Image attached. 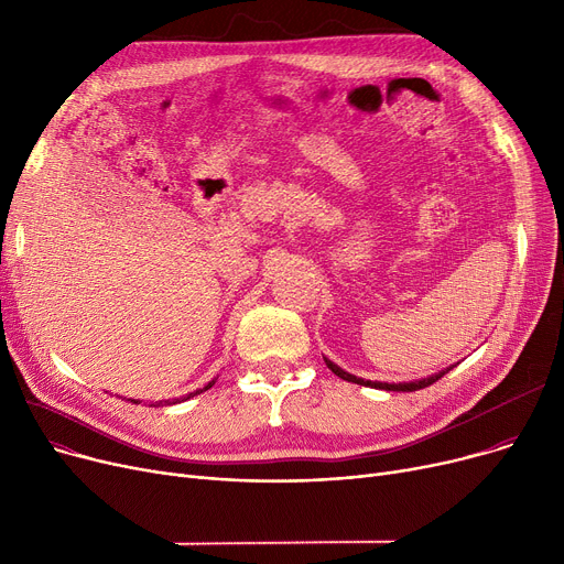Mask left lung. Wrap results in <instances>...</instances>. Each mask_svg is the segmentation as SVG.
Wrapping results in <instances>:
<instances>
[{"mask_svg": "<svg viewBox=\"0 0 564 564\" xmlns=\"http://www.w3.org/2000/svg\"><path fill=\"white\" fill-rule=\"evenodd\" d=\"M324 361H327L329 370H332L334 375H338L340 379L351 381V383H361V387H370V389H383V391H421V389L430 387V383H434L436 379H441L448 370H453V368H446V370H441L438 375H432V377L419 379V381H409V383H381V381H366V379H361V377H354V375L345 372L343 368H338L336 364H332L329 359H324Z\"/></svg>", "mask_w": 564, "mask_h": 564, "instance_id": "1", "label": "left lung"}]
</instances>
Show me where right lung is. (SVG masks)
I'll list each match as a JSON object with an SVG mask.
<instances>
[{"mask_svg":"<svg viewBox=\"0 0 564 564\" xmlns=\"http://www.w3.org/2000/svg\"><path fill=\"white\" fill-rule=\"evenodd\" d=\"M210 387H215V379H213L210 383H207V387L198 389L196 393H203V391H207V389H210ZM196 393H189V395H185V398H181V400H173V402H171V400H164V402H158V404H151V406H160V404H175V402H183V400H189V398H194ZM134 404H137V402H134Z\"/></svg>","mask_w":564,"mask_h":564,"instance_id":"obj_1","label":"right lung"}]
</instances>
